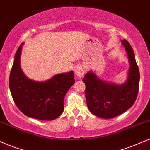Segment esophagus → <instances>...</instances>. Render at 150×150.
Returning <instances> with one entry per match:
<instances>
[{
    "instance_id": "1",
    "label": "esophagus",
    "mask_w": 150,
    "mask_h": 150,
    "mask_svg": "<svg viewBox=\"0 0 150 150\" xmlns=\"http://www.w3.org/2000/svg\"><path fill=\"white\" fill-rule=\"evenodd\" d=\"M85 73V70L83 66H77V67L75 68V74L76 76H77L78 77H81L83 75H84Z\"/></svg>"
}]
</instances>
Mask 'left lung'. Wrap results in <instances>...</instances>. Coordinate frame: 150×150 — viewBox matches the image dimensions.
Listing matches in <instances>:
<instances>
[{
	"label": "left lung",
	"instance_id": "1",
	"mask_svg": "<svg viewBox=\"0 0 150 150\" xmlns=\"http://www.w3.org/2000/svg\"><path fill=\"white\" fill-rule=\"evenodd\" d=\"M128 56L129 69L127 80L115 84L100 79L93 72L87 73L82 81L86 85L87 107L93 114L102 118H113L132 107L139 89L140 73L131 45L121 40Z\"/></svg>",
	"mask_w": 150,
	"mask_h": 150
}]
</instances>
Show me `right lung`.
<instances>
[{
	"label": "right lung",
	"mask_w": 150,
	"mask_h": 150,
	"mask_svg": "<svg viewBox=\"0 0 150 150\" xmlns=\"http://www.w3.org/2000/svg\"><path fill=\"white\" fill-rule=\"evenodd\" d=\"M22 43L17 50L9 75V89L13 100L21 112L41 120H52L64 111V100L75 83L73 71L59 73L44 81L25 75L21 68Z\"/></svg>",
	"instance_id": "obj_1"
}]
</instances>
